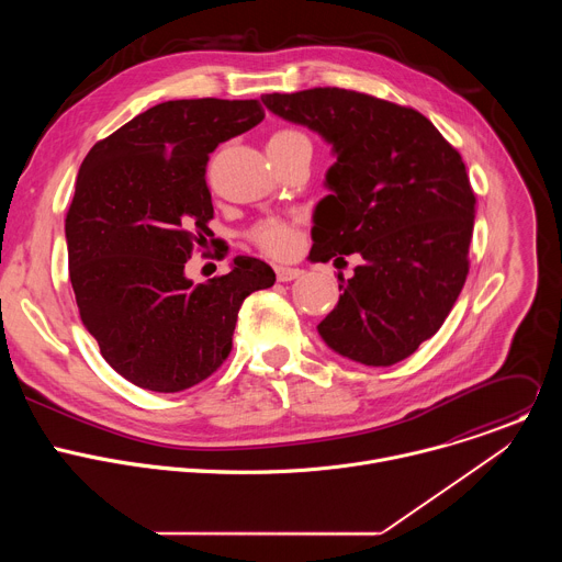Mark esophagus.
Wrapping results in <instances>:
<instances>
[{
  "label": "esophagus",
  "mask_w": 562,
  "mask_h": 562,
  "mask_svg": "<svg viewBox=\"0 0 562 562\" xmlns=\"http://www.w3.org/2000/svg\"><path fill=\"white\" fill-rule=\"evenodd\" d=\"M300 276H302V271L295 269V267H282V265L276 267V278H278L280 282H291V280L300 278Z\"/></svg>",
  "instance_id": "esophagus-1"
}]
</instances>
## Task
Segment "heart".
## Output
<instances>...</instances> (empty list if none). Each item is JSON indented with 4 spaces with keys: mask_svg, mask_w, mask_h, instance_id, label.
Instances as JSON below:
<instances>
[{
    "mask_svg": "<svg viewBox=\"0 0 562 562\" xmlns=\"http://www.w3.org/2000/svg\"><path fill=\"white\" fill-rule=\"evenodd\" d=\"M304 135H300L297 131H280L276 133L269 144H282V142H291V139H302ZM254 243L269 256L276 258H289L297 251L300 247V233L293 224L284 222V220H262L254 226L251 231Z\"/></svg>",
    "mask_w": 562,
    "mask_h": 562,
    "instance_id": "b5f03b06",
    "label": "heart"
}]
</instances>
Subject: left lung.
I'll return each instance as SVG.
<instances>
[{
	"instance_id": "obj_1",
	"label": "left lung",
	"mask_w": 562,
	"mask_h": 562,
	"mask_svg": "<svg viewBox=\"0 0 562 562\" xmlns=\"http://www.w3.org/2000/svg\"><path fill=\"white\" fill-rule=\"evenodd\" d=\"M265 106L317 133L336 162L313 209L311 262L362 260L338 273L340 300L317 325L342 358L389 367L445 323L467 280L475 215L460 153L418 111L345 89L262 95Z\"/></svg>"
}]
</instances>
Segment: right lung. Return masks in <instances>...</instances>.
Returning a JSON list of instances; mask_svg holds the SVG:
<instances>
[{
	"label": "right lung",
	"mask_w": 562,
	"mask_h": 562,
	"mask_svg": "<svg viewBox=\"0 0 562 562\" xmlns=\"http://www.w3.org/2000/svg\"><path fill=\"white\" fill-rule=\"evenodd\" d=\"M262 120L258 100H171L98 142L79 167L66 215L75 302L102 358L142 389L206 380L231 351L245 297L276 282L249 256L204 284L184 273L213 235L209 153Z\"/></svg>",
	"instance_id": "obj_1"
}]
</instances>
